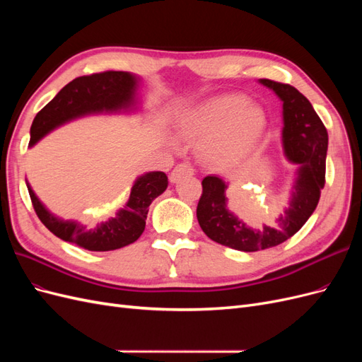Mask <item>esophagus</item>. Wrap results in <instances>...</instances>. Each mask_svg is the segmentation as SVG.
Masks as SVG:
<instances>
[{"instance_id": "34e87169", "label": "esophagus", "mask_w": 362, "mask_h": 362, "mask_svg": "<svg viewBox=\"0 0 362 362\" xmlns=\"http://www.w3.org/2000/svg\"><path fill=\"white\" fill-rule=\"evenodd\" d=\"M193 173H194V169L190 166L189 163H180L170 172V181L172 182H178L181 178L192 177Z\"/></svg>"}]
</instances>
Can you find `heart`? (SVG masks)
Masks as SVG:
<instances>
[{
    "label": "heart",
    "mask_w": 362,
    "mask_h": 362,
    "mask_svg": "<svg viewBox=\"0 0 362 362\" xmlns=\"http://www.w3.org/2000/svg\"><path fill=\"white\" fill-rule=\"evenodd\" d=\"M266 113L249 104L245 95L222 93L194 105L178 122V133L190 141H202L201 156L223 166L255 148L266 129Z\"/></svg>",
    "instance_id": "1"
}]
</instances>
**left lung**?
<instances>
[{"instance_id": "1", "label": "left lung", "mask_w": 362, "mask_h": 362, "mask_svg": "<svg viewBox=\"0 0 362 362\" xmlns=\"http://www.w3.org/2000/svg\"><path fill=\"white\" fill-rule=\"evenodd\" d=\"M259 81L275 90L284 103V148L288 160L300 166L288 208L272 226L264 225L261 231H254L226 210V185L217 177L202 180V194L196 208L198 222L208 237L243 252L278 246L293 237L314 213L326 182L327 131L311 103L290 84L267 78Z\"/></svg>"}]
</instances>
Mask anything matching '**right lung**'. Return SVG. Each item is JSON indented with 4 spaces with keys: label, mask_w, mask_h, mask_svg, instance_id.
<instances>
[{
    "label": "right lung",
    "mask_w": 362,
    "mask_h": 362,
    "mask_svg": "<svg viewBox=\"0 0 362 362\" xmlns=\"http://www.w3.org/2000/svg\"><path fill=\"white\" fill-rule=\"evenodd\" d=\"M136 78L128 72L105 71L72 80L36 115L31 124L30 145L48 131L87 113L112 112L133 101ZM31 204L40 222L59 238L87 250H115L134 243L145 231L149 205L168 187V175L151 172L140 177L131 189L129 199L110 221L86 229L80 223L63 222L45 210L27 184Z\"/></svg>",
    "instance_id": "right-lung-1"
}]
</instances>
